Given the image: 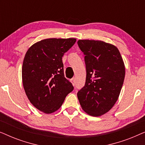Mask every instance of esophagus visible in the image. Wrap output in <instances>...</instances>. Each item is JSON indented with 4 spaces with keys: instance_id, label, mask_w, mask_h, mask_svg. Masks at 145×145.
<instances>
[{
    "instance_id": "1",
    "label": "esophagus",
    "mask_w": 145,
    "mask_h": 145,
    "mask_svg": "<svg viewBox=\"0 0 145 145\" xmlns=\"http://www.w3.org/2000/svg\"><path fill=\"white\" fill-rule=\"evenodd\" d=\"M71 83H72L73 85H74V84H75V79H74V78H73L71 79Z\"/></svg>"
}]
</instances>
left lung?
I'll use <instances>...</instances> for the list:
<instances>
[{"label": "left lung", "instance_id": "left-lung-1", "mask_svg": "<svg viewBox=\"0 0 145 145\" xmlns=\"http://www.w3.org/2000/svg\"><path fill=\"white\" fill-rule=\"evenodd\" d=\"M84 55L86 82L77 94L81 108L87 114L101 116L109 112L120 96L125 67L118 47L100 40L79 39Z\"/></svg>", "mask_w": 145, "mask_h": 145}]
</instances>
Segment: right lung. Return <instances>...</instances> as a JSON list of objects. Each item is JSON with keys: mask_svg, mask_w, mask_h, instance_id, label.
<instances>
[{"mask_svg": "<svg viewBox=\"0 0 145 145\" xmlns=\"http://www.w3.org/2000/svg\"><path fill=\"white\" fill-rule=\"evenodd\" d=\"M75 38H48L33 44L24 59L22 77L25 94L35 108L45 114L61 108L73 86L64 75L62 57Z\"/></svg>", "mask_w": 145, "mask_h": 145, "instance_id": "obj_1", "label": "right lung"}]
</instances>
